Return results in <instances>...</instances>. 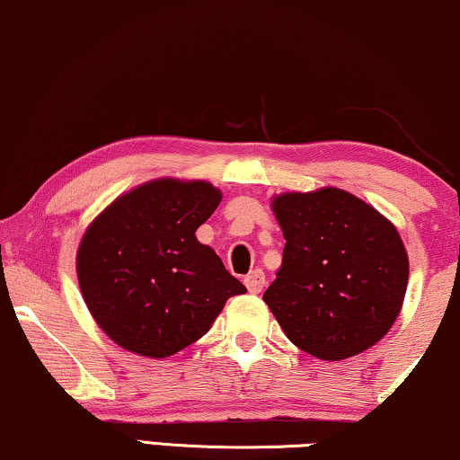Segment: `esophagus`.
<instances>
[{
	"mask_svg": "<svg viewBox=\"0 0 460 460\" xmlns=\"http://www.w3.org/2000/svg\"><path fill=\"white\" fill-rule=\"evenodd\" d=\"M244 285H247V289L252 291V294H260V291L266 288V274L261 270L249 272L247 277H244Z\"/></svg>",
	"mask_w": 460,
	"mask_h": 460,
	"instance_id": "1",
	"label": "esophagus"
}]
</instances>
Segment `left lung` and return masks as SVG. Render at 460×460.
<instances>
[{
  "label": "left lung",
  "instance_id": "left-lung-1",
  "mask_svg": "<svg viewBox=\"0 0 460 460\" xmlns=\"http://www.w3.org/2000/svg\"><path fill=\"white\" fill-rule=\"evenodd\" d=\"M270 208L285 236L264 302L285 336L323 361L386 336L403 306L410 261L391 219L340 188L283 192Z\"/></svg>",
  "mask_w": 460,
  "mask_h": 460
}]
</instances>
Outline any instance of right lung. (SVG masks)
I'll list each match as a JSON object with an SVG mask.
<instances>
[{"instance_id": "1", "label": "right lung", "mask_w": 460, "mask_h": 460, "mask_svg": "<svg viewBox=\"0 0 460 460\" xmlns=\"http://www.w3.org/2000/svg\"><path fill=\"white\" fill-rule=\"evenodd\" d=\"M219 202L222 192L202 179L160 177L118 196L88 226L77 283L118 347L150 359L175 355L247 291L196 238Z\"/></svg>"}]
</instances>
